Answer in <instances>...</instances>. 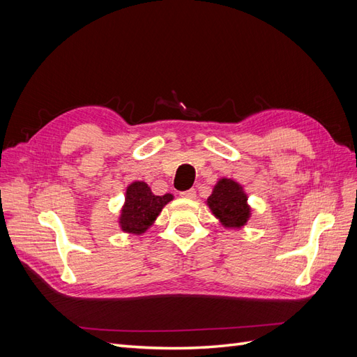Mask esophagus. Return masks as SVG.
I'll use <instances>...</instances> for the list:
<instances>
[{
    "mask_svg": "<svg viewBox=\"0 0 357 357\" xmlns=\"http://www.w3.org/2000/svg\"><path fill=\"white\" fill-rule=\"evenodd\" d=\"M180 197H183V198H188V199H193V198L197 197V190H195V189L183 190V192H180Z\"/></svg>",
    "mask_w": 357,
    "mask_h": 357,
    "instance_id": "esophagus-1",
    "label": "esophagus"
}]
</instances>
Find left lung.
Here are the masks:
<instances>
[{
	"label": "left lung",
	"mask_w": 357,
	"mask_h": 357,
	"mask_svg": "<svg viewBox=\"0 0 357 357\" xmlns=\"http://www.w3.org/2000/svg\"><path fill=\"white\" fill-rule=\"evenodd\" d=\"M207 202L215 218L231 228H240L250 215V208L247 207V197L241 186L228 178H222L215 185Z\"/></svg>",
	"instance_id": "1"
}]
</instances>
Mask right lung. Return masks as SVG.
<instances>
[{"instance_id": "add662e5", "label": "right lung", "mask_w": 357, "mask_h": 357, "mask_svg": "<svg viewBox=\"0 0 357 357\" xmlns=\"http://www.w3.org/2000/svg\"><path fill=\"white\" fill-rule=\"evenodd\" d=\"M172 199L171 193L156 197L143 181H135L126 189L121 226L125 232L143 234L155 222L164 205Z\"/></svg>"}]
</instances>
